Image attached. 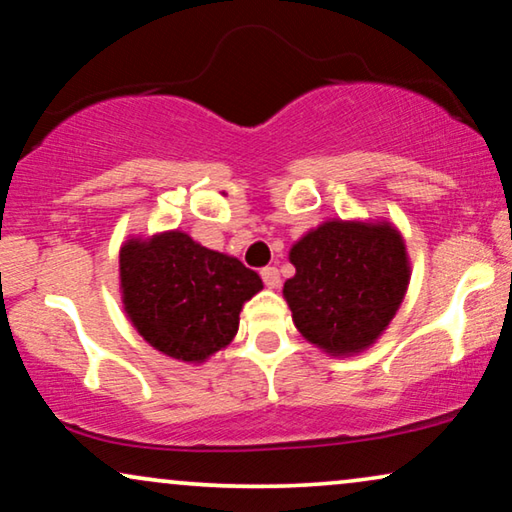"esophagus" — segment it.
Segmentation results:
<instances>
[{
	"label": "esophagus",
	"mask_w": 512,
	"mask_h": 512,
	"mask_svg": "<svg viewBox=\"0 0 512 512\" xmlns=\"http://www.w3.org/2000/svg\"><path fill=\"white\" fill-rule=\"evenodd\" d=\"M262 281H264V285H267V288H278V283H281V274H278V269L276 267H264L262 269Z\"/></svg>",
	"instance_id": "esophagus-1"
}]
</instances>
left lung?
<instances>
[{
  "instance_id": "1",
  "label": "left lung",
  "mask_w": 512,
  "mask_h": 512,
  "mask_svg": "<svg viewBox=\"0 0 512 512\" xmlns=\"http://www.w3.org/2000/svg\"><path fill=\"white\" fill-rule=\"evenodd\" d=\"M295 276L283 285L292 323L327 356L370 349L403 304L412 267L388 220H327L290 248Z\"/></svg>"
}]
</instances>
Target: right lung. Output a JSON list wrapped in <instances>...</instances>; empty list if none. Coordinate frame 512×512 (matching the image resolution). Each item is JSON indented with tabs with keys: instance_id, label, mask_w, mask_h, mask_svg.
Listing matches in <instances>:
<instances>
[{
	"instance_id": "obj_1",
	"label": "right lung",
	"mask_w": 512,
	"mask_h": 512,
	"mask_svg": "<svg viewBox=\"0 0 512 512\" xmlns=\"http://www.w3.org/2000/svg\"><path fill=\"white\" fill-rule=\"evenodd\" d=\"M264 288L236 257L180 229L128 236L119 250L121 304L138 335L163 356L201 365L231 344L243 304Z\"/></svg>"
}]
</instances>
